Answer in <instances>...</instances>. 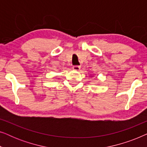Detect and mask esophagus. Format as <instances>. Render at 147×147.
<instances>
[{"mask_svg":"<svg viewBox=\"0 0 147 147\" xmlns=\"http://www.w3.org/2000/svg\"><path fill=\"white\" fill-rule=\"evenodd\" d=\"M80 68H81V66H80V65H74V66H73L74 70H76V71H78V70H80Z\"/></svg>","mask_w":147,"mask_h":147,"instance_id":"obj_1","label":"esophagus"}]
</instances>
